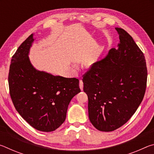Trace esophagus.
Segmentation results:
<instances>
[{
    "label": "esophagus",
    "mask_w": 154,
    "mask_h": 154,
    "mask_svg": "<svg viewBox=\"0 0 154 154\" xmlns=\"http://www.w3.org/2000/svg\"><path fill=\"white\" fill-rule=\"evenodd\" d=\"M79 87H80V89L83 90V83L82 82V80L79 81Z\"/></svg>",
    "instance_id": "esophagus-1"
}]
</instances>
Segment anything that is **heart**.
<instances>
[{"label": "heart", "instance_id": "obj_1", "mask_svg": "<svg viewBox=\"0 0 154 154\" xmlns=\"http://www.w3.org/2000/svg\"><path fill=\"white\" fill-rule=\"evenodd\" d=\"M90 63H92V62H90Z\"/></svg>", "mask_w": 154, "mask_h": 154}]
</instances>
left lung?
<instances>
[{"label": "left lung", "instance_id": "obj_1", "mask_svg": "<svg viewBox=\"0 0 154 154\" xmlns=\"http://www.w3.org/2000/svg\"><path fill=\"white\" fill-rule=\"evenodd\" d=\"M120 43L105 58L83 75L88 98V115L96 129L111 132L123 126L136 112L144 97L147 69L145 58L126 30L116 28Z\"/></svg>", "mask_w": 154, "mask_h": 154}]
</instances>
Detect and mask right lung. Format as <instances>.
I'll list each match as a JSON object with an SVG mask.
<instances>
[{"label":"right lung","instance_id":"1","mask_svg":"<svg viewBox=\"0 0 154 154\" xmlns=\"http://www.w3.org/2000/svg\"><path fill=\"white\" fill-rule=\"evenodd\" d=\"M30 35L12 56L8 75L9 94L15 109L31 126L51 132L63 124L71 99L81 92L76 78L36 71L28 54Z\"/></svg>","mask_w":154,"mask_h":154}]
</instances>
